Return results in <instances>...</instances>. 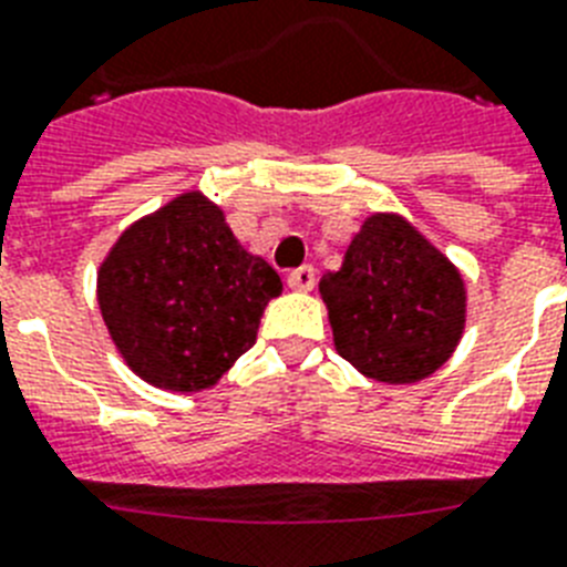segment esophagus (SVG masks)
<instances>
[{
    "mask_svg": "<svg viewBox=\"0 0 567 567\" xmlns=\"http://www.w3.org/2000/svg\"><path fill=\"white\" fill-rule=\"evenodd\" d=\"M287 284L289 289H296V292H310V289L316 287V269H312V266H301V269L289 271Z\"/></svg>",
    "mask_w": 567,
    "mask_h": 567,
    "instance_id": "esophagus-1",
    "label": "esophagus"
}]
</instances>
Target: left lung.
Here are the masks:
<instances>
[{"label": "left lung", "instance_id": "1", "mask_svg": "<svg viewBox=\"0 0 567 567\" xmlns=\"http://www.w3.org/2000/svg\"><path fill=\"white\" fill-rule=\"evenodd\" d=\"M319 296L339 357L389 386L442 369L468 319L463 271L395 210L362 219L342 266L321 275Z\"/></svg>", "mask_w": 567, "mask_h": 567}]
</instances>
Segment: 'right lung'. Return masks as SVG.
<instances>
[{"label": "right lung", "instance_id": "add662e5", "mask_svg": "<svg viewBox=\"0 0 567 567\" xmlns=\"http://www.w3.org/2000/svg\"><path fill=\"white\" fill-rule=\"evenodd\" d=\"M284 292L225 210L184 189L140 216L107 248L96 301L116 354L163 392H205L255 346L262 310Z\"/></svg>", "mask_w": 567, "mask_h": 567}]
</instances>
